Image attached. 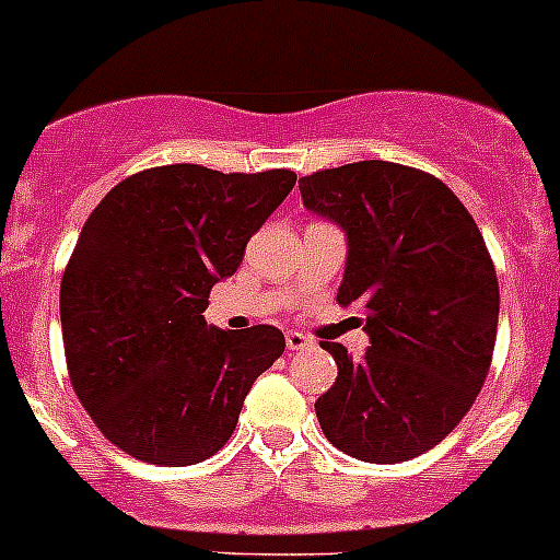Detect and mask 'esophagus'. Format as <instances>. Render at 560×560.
Instances as JSON below:
<instances>
[{
  "label": "esophagus",
  "mask_w": 560,
  "mask_h": 560,
  "mask_svg": "<svg viewBox=\"0 0 560 560\" xmlns=\"http://www.w3.org/2000/svg\"><path fill=\"white\" fill-rule=\"evenodd\" d=\"M311 338L305 336V332H300V330H289L285 332V347H289V350H305V347H311Z\"/></svg>",
  "instance_id": "obj_1"
}]
</instances>
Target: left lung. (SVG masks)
<instances>
[{"label": "left lung", "mask_w": 560, "mask_h": 560, "mask_svg": "<svg viewBox=\"0 0 560 560\" xmlns=\"http://www.w3.org/2000/svg\"><path fill=\"white\" fill-rule=\"evenodd\" d=\"M302 205L347 235L336 300L361 305L369 347L338 363L316 399L332 447L399 464L435 447L471 408L489 374L500 289L469 210L433 174L361 161L300 179Z\"/></svg>", "instance_id": "1"}]
</instances>
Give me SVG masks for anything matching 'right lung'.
I'll return each mask as SVG.
<instances>
[{"label":"right lung","mask_w":560,"mask_h":560,"mask_svg":"<svg viewBox=\"0 0 560 560\" xmlns=\"http://www.w3.org/2000/svg\"><path fill=\"white\" fill-rule=\"evenodd\" d=\"M294 183L289 168L177 163L121 179L89 217L60 283L66 363L127 455L191 466L219 453L255 377L283 355L277 327L219 330L202 314Z\"/></svg>","instance_id":"add662e5"}]
</instances>
